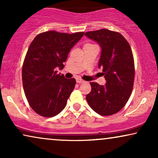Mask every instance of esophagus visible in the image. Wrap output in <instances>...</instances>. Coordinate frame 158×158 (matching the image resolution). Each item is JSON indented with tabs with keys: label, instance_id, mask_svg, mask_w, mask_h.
Returning a JSON list of instances; mask_svg holds the SVG:
<instances>
[{
	"label": "esophagus",
	"instance_id": "esophagus-1",
	"mask_svg": "<svg viewBox=\"0 0 158 158\" xmlns=\"http://www.w3.org/2000/svg\"><path fill=\"white\" fill-rule=\"evenodd\" d=\"M76 82H77V83H83L84 81H83V80L81 79V78H77L76 79Z\"/></svg>",
	"mask_w": 158,
	"mask_h": 158
}]
</instances>
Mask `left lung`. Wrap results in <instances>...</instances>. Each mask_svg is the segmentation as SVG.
I'll list each match as a JSON object with an SVG mask.
<instances>
[{
    "label": "left lung",
    "mask_w": 158,
    "mask_h": 158,
    "mask_svg": "<svg viewBox=\"0 0 158 158\" xmlns=\"http://www.w3.org/2000/svg\"><path fill=\"white\" fill-rule=\"evenodd\" d=\"M85 35L96 41L102 49L99 68L106 81L103 85L91 82L86 96L90 107L102 116H111L128 101L135 81V61L127 40L118 32L105 29L88 31Z\"/></svg>",
    "instance_id": "8db88e82"
}]
</instances>
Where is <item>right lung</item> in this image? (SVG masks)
I'll return each instance as SVG.
<instances>
[{
	"instance_id": "add662e5",
	"label": "right lung",
	"mask_w": 158,
	"mask_h": 158,
	"mask_svg": "<svg viewBox=\"0 0 158 158\" xmlns=\"http://www.w3.org/2000/svg\"><path fill=\"white\" fill-rule=\"evenodd\" d=\"M83 34L48 31L30 44L22 67L23 87L29 106L39 115L52 117L65 107L76 81L57 74L56 68H64L68 53Z\"/></svg>"
}]
</instances>
